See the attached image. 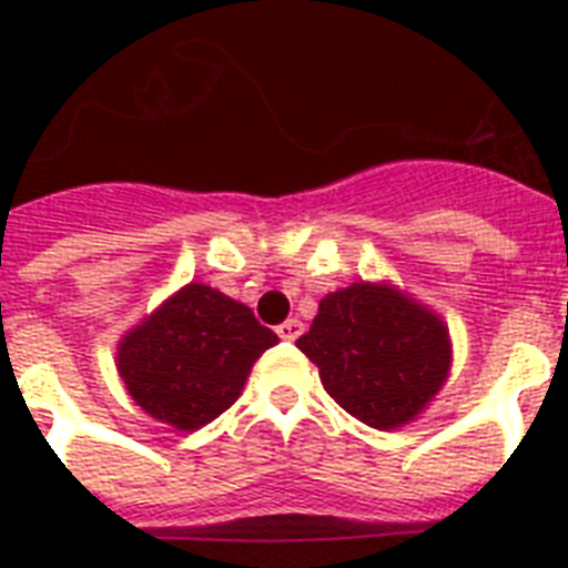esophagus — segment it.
I'll return each instance as SVG.
<instances>
[{
	"instance_id": "34e87169",
	"label": "esophagus",
	"mask_w": 568,
	"mask_h": 568,
	"mask_svg": "<svg viewBox=\"0 0 568 568\" xmlns=\"http://www.w3.org/2000/svg\"><path fill=\"white\" fill-rule=\"evenodd\" d=\"M301 333H303V324H301V321H297V318L283 321V324L276 327V336L285 338V342H294V338L301 336Z\"/></svg>"
}]
</instances>
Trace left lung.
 <instances>
[{
	"label": "left lung",
	"mask_w": 568,
	"mask_h": 568,
	"mask_svg": "<svg viewBox=\"0 0 568 568\" xmlns=\"http://www.w3.org/2000/svg\"><path fill=\"white\" fill-rule=\"evenodd\" d=\"M297 347L318 365L327 395L377 430H395L422 413L450 365L442 321L368 283L327 294Z\"/></svg>",
	"instance_id": "left-lung-1"
}]
</instances>
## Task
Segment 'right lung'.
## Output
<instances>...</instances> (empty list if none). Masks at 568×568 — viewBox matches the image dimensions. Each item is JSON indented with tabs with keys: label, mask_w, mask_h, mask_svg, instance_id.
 I'll return each mask as SVG.
<instances>
[{
	"label": "right lung",
	"mask_w": 568,
	"mask_h": 568,
	"mask_svg": "<svg viewBox=\"0 0 568 568\" xmlns=\"http://www.w3.org/2000/svg\"><path fill=\"white\" fill-rule=\"evenodd\" d=\"M276 336L244 303L191 283L118 347L120 377L138 406L180 430L230 409Z\"/></svg>",
	"instance_id": "add662e5"
}]
</instances>
